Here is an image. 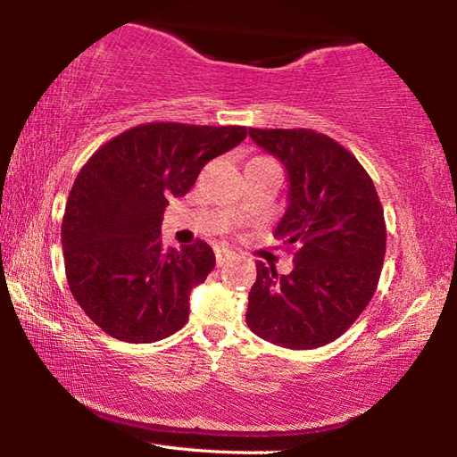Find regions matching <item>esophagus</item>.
Here are the masks:
<instances>
[{
	"label": "esophagus",
	"mask_w": 457,
	"mask_h": 457,
	"mask_svg": "<svg viewBox=\"0 0 457 457\" xmlns=\"http://www.w3.org/2000/svg\"><path fill=\"white\" fill-rule=\"evenodd\" d=\"M231 258H234V252H229L228 247H215V262H218V266L228 264Z\"/></svg>",
	"instance_id": "1"
}]
</instances>
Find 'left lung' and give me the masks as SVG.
Instances as JSON below:
<instances>
[{"instance_id": "8db88e82", "label": "left lung", "mask_w": 457, "mask_h": 457, "mask_svg": "<svg viewBox=\"0 0 457 457\" xmlns=\"http://www.w3.org/2000/svg\"><path fill=\"white\" fill-rule=\"evenodd\" d=\"M288 175V207L274 229L296 245L280 276L258 262L245 322L284 349H316L365 311L381 276L386 229L369 173L345 146L311 129H250Z\"/></svg>"}]
</instances>
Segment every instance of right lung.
Returning a JSON list of instances; mask_svg holds the SVG:
<instances>
[{"instance_id":"1","label":"right lung","mask_w":457,"mask_h":457,"mask_svg":"<svg viewBox=\"0 0 457 457\" xmlns=\"http://www.w3.org/2000/svg\"><path fill=\"white\" fill-rule=\"evenodd\" d=\"M245 127L146 122L100 146L80 169L62 220L68 286L88 319L127 343H154L185 327L189 294L215 266L205 242H161L169 197H183Z\"/></svg>"}]
</instances>
